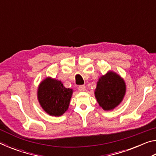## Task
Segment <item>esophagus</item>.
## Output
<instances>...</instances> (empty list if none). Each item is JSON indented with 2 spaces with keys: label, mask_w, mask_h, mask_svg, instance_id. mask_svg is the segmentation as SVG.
<instances>
[{
  "label": "esophagus",
  "mask_w": 156,
  "mask_h": 156,
  "mask_svg": "<svg viewBox=\"0 0 156 156\" xmlns=\"http://www.w3.org/2000/svg\"><path fill=\"white\" fill-rule=\"evenodd\" d=\"M86 89V87L84 85H80L78 87V90L80 91H84Z\"/></svg>",
  "instance_id": "esophagus-1"
}]
</instances>
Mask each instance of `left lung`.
Instances as JSON below:
<instances>
[{"instance_id": "left-lung-1", "label": "left lung", "mask_w": 156, "mask_h": 156, "mask_svg": "<svg viewBox=\"0 0 156 156\" xmlns=\"http://www.w3.org/2000/svg\"><path fill=\"white\" fill-rule=\"evenodd\" d=\"M125 92L126 85L123 79L115 72H109L98 81L95 96L102 109L109 111L119 105Z\"/></svg>"}]
</instances>
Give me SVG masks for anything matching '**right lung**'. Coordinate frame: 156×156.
<instances>
[{"instance_id":"right-lung-1","label":"right lung","mask_w":156,"mask_h":156,"mask_svg":"<svg viewBox=\"0 0 156 156\" xmlns=\"http://www.w3.org/2000/svg\"><path fill=\"white\" fill-rule=\"evenodd\" d=\"M73 90L63 86L60 80L47 78L38 89L41 106L50 115L60 116L68 109Z\"/></svg>"}]
</instances>
